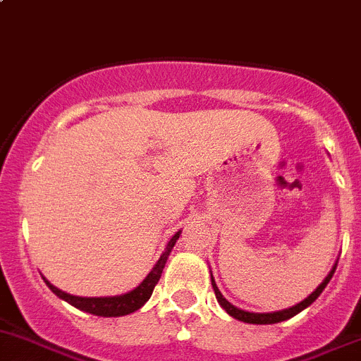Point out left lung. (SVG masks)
<instances>
[{
	"label": "left lung",
	"mask_w": 361,
	"mask_h": 361,
	"mask_svg": "<svg viewBox=\"0 0 361 361\" xmlns=\"http://www.w3.org/2000/svg\"><path fill=\"white\" fill-rule=\"evenodd\" d=\"M337 261H339V259H337ZM337 261H336V264H334V266H332V269H330V273L325 276V280H323L322 283L318 285L317 290L311 292L310 295L306 297V299L300 300V302L295 304V306L287 307V310L271 311V313H252V311H245V310H240V307L233 306V304L229 302V300L226 299L224 295H222L221 290H219L217 283H215L214 276H212V271H210V280H212V287H214L215 297H217V302L221 304L222 310H226V313H228L229 317L240 319V322H245V323H254V325H273V323H280V322H285V319L295 317V314H299L300 311L306 310L307 306H311V304H313L314 300L318 299L319 293L325 290V287H326V285H329V281L332 280L334 273H336Z\"/></svg>",
	"instance_id": "obj_1"
}]
</instances>
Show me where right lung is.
I'll use <instances>...</instances> for the list:
<instances>
[{
  "label": "right lung",
  "mask_w": 361,
  "mask_h": 361,
  "mask_svg": "<svg viewBox=\"0 0 361 361\" xmlns=\"http://www.w3.org/2000/svg\"><path fill=\"white\" fill-rule=\"evenodd\" d=\"M182 231H177L176 235L170 238V241L166 243L165 252L159 255V259L156 261L153 266V269L149 271L146 278L137 285L133 290L121 293V295H107V297H80V295H71L68 292H62L61 288L54 287L47 278L43 276L44 283L47 287L50 288L51 292L55 293L57 297H61L62 300L69 302L71 306L78 307V310L85 311V313L95 314V317H104V318H111V317H125V314L133 313V311L140 310L144 304L149 300L151 293H153L156 283L159 281L163 273V267H165L166 259H169L170 252H172L173 245L177 243Z\"/></svg>",
  "instance_id": "add662e5"
}]
</instances>
